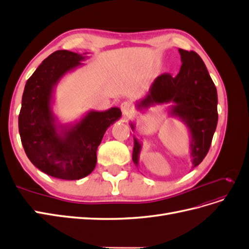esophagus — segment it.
Listing matches in <instances>:
<instances>
[{"instance_id":"34e87169","label":"esophagus","mask_w":249,"mask_h":249,"mask_svg":"<svg viewBox=\"0 0 249 249\" xmlns=\"http://www.w3.org/2000/svg\"><path fill=\"white\" fill-rule=\"evenodd\" d=\"M120 109H122L123 114L125 117L131 116L134 113V107L131 105V103L129 102H124L122 105H120Z\"/></svg>"}]
</instances>
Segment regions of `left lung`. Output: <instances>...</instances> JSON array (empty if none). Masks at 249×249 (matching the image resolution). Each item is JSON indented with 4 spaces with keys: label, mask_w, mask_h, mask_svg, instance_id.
Returning <instances> with one entry per match:
<instances>
[{
    "label": "left lung",
    "mask_w": 249,
    "mask_h": 249,
    "mask_svg": "<svg viewBox=\"0 0 249 249\" xmlns=\"http://www.w3.org/2000/svg\"><path fill=\"white\" fill-rule=\"evenodd\" d=\"M178 53L182 60L178 73L176 77L163 73L156 78L136 107L142 110L172 103L168 113L187 126L192 164L196 167L207 156L217 126V90L197 53L182 49H178ZM130 125L134 131V123ZM141 148V142L134 136L133 162L136 166H139Z\"/></svg>",
    "instance_id": "8db88e82"
}]
</instances>
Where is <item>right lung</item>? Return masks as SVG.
I'll list each match as a JSON object with an SVG mask.
<instances>
[{
    "mask_svg": "<svg viewBox=\"0 0 249 249\" xmlns=\"http://www.w3.org/2000/svg\"><path fill=\"white\" fill-rule=\"evenodd\" d=\"M85 54L54 52L29 78L22 93L18 130L25 153L34 166L60 179H80L93 171L105 132L122 117L120 109L112 107L90 110L71 124L58 123L53 111L55 88L66 73L84 64Z\"/></svg>",
    "mask_w": 249,
    "mask_h": 249,
    "instance_id": "add662e5",
    "label": "right lung"
}]
</instances>
